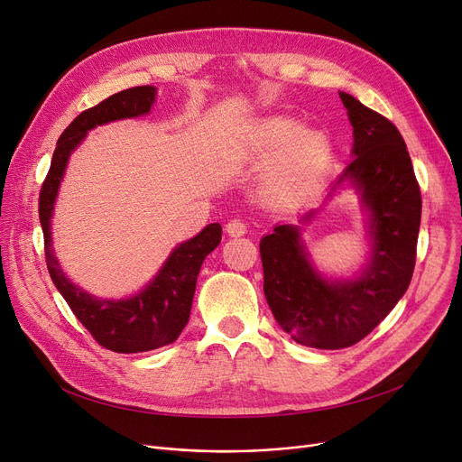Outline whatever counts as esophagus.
Here are the masks:
<instances>
[{
  "label": "esophagus",
  "mask_w": 462,
  "mask_h": 462,
  "mask_svg": "<svg viewBox=\"0 0 462 462\" xmlns=\"http://www.w3.org/2000/svg\"><path fill=\"white\" fill-rule=\"evenodd\" d=\"M226 234L232 236V237H241L245 232H247V226L244 221H239V218H232V221L226 223Z\"/></svg>",
  "instance_id": "esophagus-1"
}]
</instances>
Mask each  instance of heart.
<instances>
[{"label": "heart", "instance_id": "obj_1", "mask_svg": "<svg viewBox=\"0 0 462 462\" xmlns=\"http://www.w3.org/2000/svg\"><path fill=\"white\" fill-rule=\"evenodd\" d=\"M265 153H277L265 187L281 202H296L320 181L331 159L329 142L322 133L300 131L290 119H272L260 129Z\"/></svg>", "mask_w": 462, "mask_h": 462}]
</instances>
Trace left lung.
<instances>
[{
    "label": "left lung",
    "mask_w": 462,
    "mask_h": 462,
    "mask_svg": "<svg viewBox=\"0 0 462 462\" xmlns=\"http://www.w3.org/2000/svg\"><path fill=\"white\" fill-rule=\"evenodd\" d=\"M338 95L354 127V161L337 185L352 183L371 209L369 268L356 281L328 282L310 268L296 226L281 225L260 241L275 320L296 343L324 350L359 343L397 305L414 273L421 221V190L399 129L352 95Z\"/></svg>",
    "instance_id": "1"
}]
</instances>
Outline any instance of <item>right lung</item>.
Returning a JSON list of instances; mask_svg holds the SVG:
<instances>
[{"instance_id": "obj_1", "label": "right lung", "mask_w": 462, "mask_h": 462, "mask_svg": "<svg viewBox=\"0 0 462 462\" xmlns=\"http://www.w3.org/2000/svg\"><path fill=\"white\" fill-rule=\"evenodd\" d=\"M153 101L155 88L138 86L114 93L108 99L77 116L58 140L51 170H48L39 192V218L44 236L48 273L70 310L75 312V317L95 341L119 354L148 352L176 341L189 322L200 265L204 258L221 244L223 234L218 223L208 225L199 236L176 247L157 277L140 294L129 300H97L72 284L61 272L52 253L51 218L70 152L82 142L89 129L114 119L148 114Z\"/></svg>"}]
</instances>
